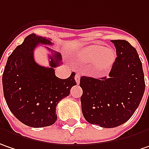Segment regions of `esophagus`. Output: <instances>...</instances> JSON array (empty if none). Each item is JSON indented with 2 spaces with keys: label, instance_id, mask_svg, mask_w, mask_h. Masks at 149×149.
<instances>
[{
  "label": "esophagus",
  "instance_id": "obj_1",
  "mask_svg": "<svg viewBox=\"0 0 149 149\" xmlns=\"http://www.w3.org/2000/svg\"><path fill=\"white\" fill-rule=\"evenodd\" d=\"M75 80H76V83H80V74L79 73H77L76 76H75Z\"/></svg>",
  "mask_w": 149,
  "mask_h": 149
}]
</instances>
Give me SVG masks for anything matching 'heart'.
<instances>
[{
	"mask_svg": "<svg viewBox=\"0 0 149 149\" xmlns=\"http://www.w3.org/2000/svg\"><path fill=\"white\" fill-rule=\"evenodd\" d=\"M116 57V51L100 45H92L82 49L78 53L80 61L87 64L93 63L96 72L102 73L110 69Z\"/></svg>",
	"mask_w": 149,
	"mask_h": 149,
	"instance_id": "b5f03b06",
	"label": "heart"
}]
</instances>
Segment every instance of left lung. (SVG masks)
<instances>
[{
    "label": "left lung",
    "mask_w": 149,
    "mask_h": 149,
    "mask_svg": "<svg viewBox=\"0 0 149 149\" xmlns=\"http://www.w3.org/2000/svg\"><path fill=\"white\" fill-rule=\"evenodd\" d=\"M116 49V61L108 77L83 76L80 87L85 120L104 128L127 122L138 107L145 90L144 74L136 49L127 40H111Z\"/></svg>",
    "instance_id": "obj_1"
}]
</instances>
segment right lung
I'll return each mask as SVG.
<instances>
[{
	"instance_id": "add662e5",
	"label": "right lung",
	"mask_w": 149,
	"mask_h": 149,
	"mask_svg": "<svg viewBox=\"0 0 149 149\" xmlns=\"http://www.w3.org/2000/svg\"><path fill=\"white\" fill-rule=\"evenodd\" d=\"M39 44L51 45L50 40L34 33L27 36L9 56L2 75L6 102L11 112L22 123L31 127L53 125L59 101L70 94L77 85L75 72L66 79L55 74V67L61 63L60 53L50 49L49 67L37 64L33 51Z\"/></svg>"
}]
</instances>
